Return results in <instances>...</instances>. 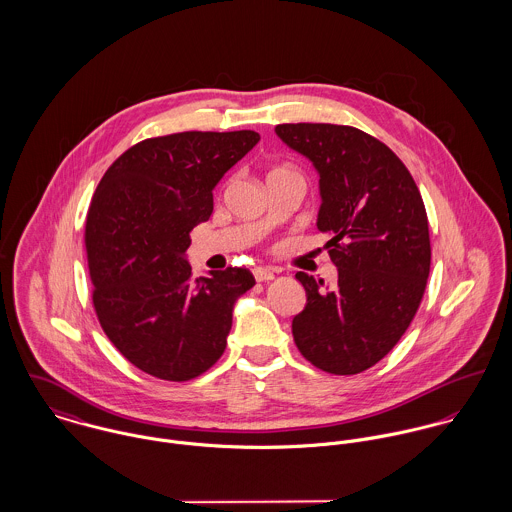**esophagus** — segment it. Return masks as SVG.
<instances>
[{
  "mask_svg": "<svg viewBox=\"0 0 512 512\" xmlns=\"http://www.w3.org/2000/svg\"><path fill=\"white\" fill-rule=\"evenodd\" d=\"M254 278L256 282H270L274 280V272L270 268H254Z\"/></svg>",
  "mask_w": 512,
  "mask_h": 512,
  "instance_id": "34e87169",
  "label": "esophagus"
}]
</instances>
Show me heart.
Segmentation results:
<instances>
[{
	"label": "heart",
	"mask_w": 512,
	"mask_h": 512,
	"mask_svg": "<svg viewBox=\"0 0 512 512\" xmlns=\"http://www.w3.org/2000/svg\"><path fill=\"white\" fill-rule=\"evenodd\" d=\"M272 173H276V171H272Z\"/></svg>",
	"instance_id": "1"
}]
</instances>
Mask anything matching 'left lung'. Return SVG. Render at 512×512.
Returning a JSON list of instances; mask_svg holds the SVG:
<instances>
[{"label": "left lung", "mask_w": 512, "mask_h": 512, "mask_svg": "<svg viewBox=\"0 0 512 512\" xmlns=\"http://www.w3.org/2000/svg\"><path fill=\"white\" fill-rule=\"evenodd\" d=\"M278 138L319 173L317 228L339 278L297 272L307 303L292 321L299 353L331 374H359L406 333L430 276L428 215L406 165L351 126L280 124Z\"/></svg>", "instance_id": "8db88e82"}]
</instances>
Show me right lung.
I'll use <instances>...</instances> for the list:
<instances>
[{"mask_svg":"<svg viewBox=\"0 0 512 512\" xmlns=\"http://www.w3.org/2000/svg\"><path fill=\"white\" fill-rule=\"evenodd\" d=\"M260 136L181 132L124 151L104 173L86 215V260L98 321L114 347L161 380L209 370L226 349L246 268L191 278V230L213 213V189Z\"/></svg>","mask_w":512,"mask_h":512,"instance_id":"obj_1","label":"right lung"}]
</instances>
